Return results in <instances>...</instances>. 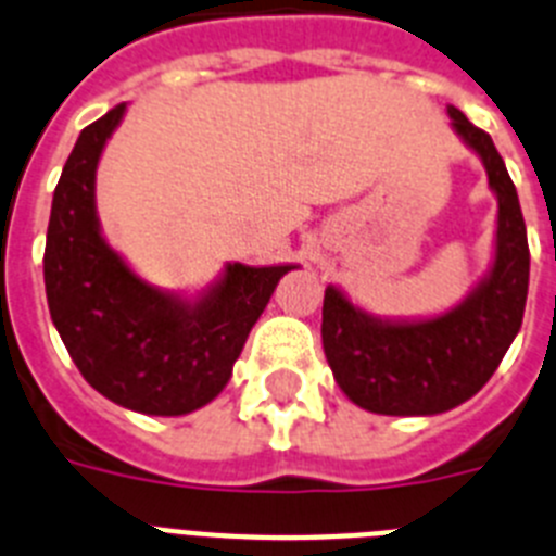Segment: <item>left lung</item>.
<instances>
[{
    "label": "left lung",
    "mask_w": 556,
    "mask_h": 556,
    "mask_svg": "<svg viewBox=\"0 0 556 556\" xmlns=\"http://www.w3.org/2000/svg\"><path fill=\"white\" fill-rule=\"evenodd\" d=\"M453 128L484 159L498 192V249L484 282L445 316L389 325L355 311L336 288L325 291L321 344L336 383L375 414H442L470 400L492 378L518 336L529 291V240L506 164L490 134L458 109Z\"/></svg>",
    "instance_id": "1"
}]
</instances>
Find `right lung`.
<instances>
[{"mask_svg":"<svg viewBox=\"0 0 556 556\" xmlns=\"http://www.w3.org/2000/svg\"><path fill=\"white\" fill-rule=\"evenodd\" d=\"M123 111L119 103L86 125L64 164L47 226V305L75 366L103 397L178 417L229 383L251 327L293 265H229L195 305L134 277L94 215V170Z\"/></svg>","mask_w":556,"mask_h":556,"instance_id":"add662e5","label":"right lung"}]
</instances>
